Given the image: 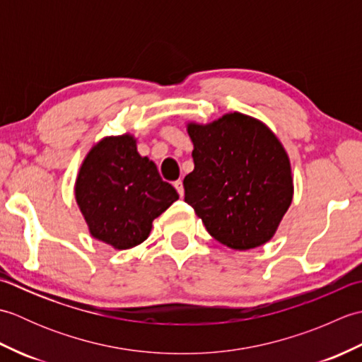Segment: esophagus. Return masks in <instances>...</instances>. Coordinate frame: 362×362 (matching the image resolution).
Listing matches in <instances>:
<instances>
[{"label":"esophagus","mask_w":362,"mask_h":362,"mask_svg":"<svg viewBox=\"0 0 362 362\" xmlns=\"http://www.w3.org/2000/svg\"><path fill=\"white\" fill-rule=\"evenodd\" d=\"M174 187H175L177 193H179V196H180V197L185 196V189H183V183H182V180H177V182H174Z\"/></svg>","instance_id":"1"}]
</instances>
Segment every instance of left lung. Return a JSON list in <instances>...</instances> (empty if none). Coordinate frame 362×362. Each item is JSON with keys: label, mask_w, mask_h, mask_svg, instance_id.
I'll list each match as a JSON object with an SVG mask.
<instances>
[{"label": "left lung", "mask_w": 362, "mask_h": 362, "mask_svg": "<svg viewBox=\"0 0 362 362\" xmlns=\"http://www.w3.org/2000/svg\"><path fill=\"white\" fill-rule=\"evenodd\" d=\"M194 169L185 202L214 240L235 250L272 240L294 196L291 161L264 122L240 112L209 124L188 122Z\"/></svg>", "instance_id": "obj_1"}]
</instances>
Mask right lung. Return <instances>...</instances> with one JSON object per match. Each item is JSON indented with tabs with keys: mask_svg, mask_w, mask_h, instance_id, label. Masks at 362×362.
<instances>
[{
	"mask_svg": "<svg viewBox=\"0 0 362 362\" xmlns=\"http://www.w3.org/2000/svg\"><path fill=\"white\" fill-rule=\"evenodd\" d=\"M74 196L90 235L117 250L141 244L152 221L179 199L130 134L104 136L79 168Z\"/></svg>",
	"mask_w": 362,
	"mask_h": 362,
	"instance_id": "obj_1",
	"label": "right lung"
}]
</instances>
